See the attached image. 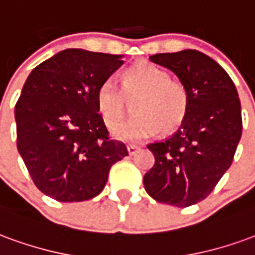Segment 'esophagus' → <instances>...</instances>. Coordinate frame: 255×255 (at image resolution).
<instances>
[{
  "mask_svg": "<svg viewBox=\"0 0 255 255\" xmlns=\"http://www.w3.org/2000/svg\"><path fill=\"white\" fill-rule=\"evenodd\" d=\"M127 150H128V154L133 155L136 151H138L139 147L138 146H135V144H129V146H127Z\"/></svg>",
  "mask_w": 255,
  "mask_h": 255,
  "instance_id": "1",
  "label": "esophagus"
}]
</instances>
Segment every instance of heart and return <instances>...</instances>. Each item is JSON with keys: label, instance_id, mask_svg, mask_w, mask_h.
<instances>
[{"label": "heart", "instance_id": "heart-1", "mask_svg": "<svg viewBox=\"0 0 255 255\" xmlns=\"http://www.w3.org/2000/svg\"><path fill=\"white\" fill-rule=\"evenodd\" d=\"M129 120L115 129V138L138 142L161 132L169 133L180 127L190 109V93L186 84L171 79L154 64L139 63L124 72L123 87L113 78L105 79L97 89V106L108 128H115L126 117L133 101Z\"/></svg>", "mask_w": 255, "mask_h": 255}]
</instances>
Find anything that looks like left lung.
<instances>
[{
	"instance_id": "obj_1",
	"label": "left lung",
	"mask_w": 255,
	"mask_h": 255,
	"mask_svg": "<svg viewBox=\"0 0 255 255\" xmlns=\"http://www.w3.org/2000/svg\"><path fill=\"white\" fill-rule=\"evenodd\" d=\"M150 61L171 69L190 93V109L171 138L147 144L154 165L143 177L157 202L187 208L213 191L242 136L241 101L219 64L198 50L160 53Z\"/></svg>"
}]
</instances>
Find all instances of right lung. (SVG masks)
Listing matches in <instances>:
<instances>
[{
    "mask_svg": "<svg viewBox=\"0 0 255 255\" xmlns=\"http://www.w3.org/2000/svg\"><path fill=\"white\" fill-rule=\"evenodd\" d=\"M123 56L67 49L39 64L14 106L17 150L32 182L58 202L97 197L113 164L128 155L109 138L97 89Z\"/></svg>",
    "mask_w": 255,
    "mask_h": 255,
    "instance_id": "obj_1",
    "label": "right lung"
}]
</instances>
